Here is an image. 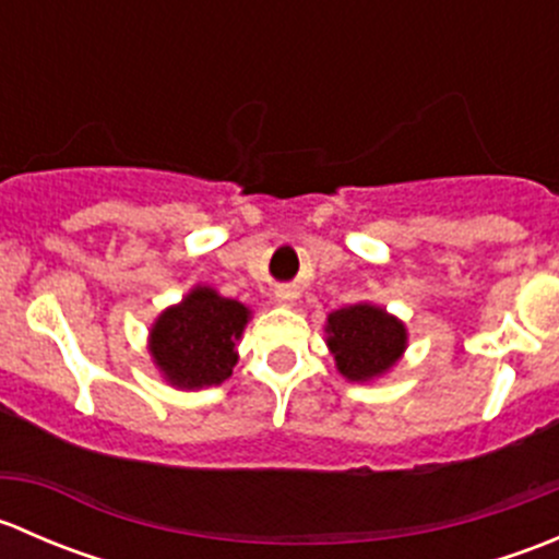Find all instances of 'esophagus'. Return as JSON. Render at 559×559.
I'll list each match as a JSON object with an SVG mask.
<instances>
[{
  "mask_svg": "<svg viewBox=\"0 0 559 559\" xmlns=\"http://www.w3.org/2000/svg\"><path fill=\"white\" fill-rule=\"evenodd\" d=\"M295 292L289 289V286H278L275 289V302H281V306H289V302H295Z\"/></svg>",
  "mask_w": 559,
  "mask_h": 559,
  "instance_id": "obj_1",
  "label": "esophagus"
}]
</instances>
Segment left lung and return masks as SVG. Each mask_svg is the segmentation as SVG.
<instances>
[{
    "label": "left lung",
    "mask_w": 559,
    "mask_h": 559,
    "mask_svg": "<svg viewBox=\"0 0 559 559\" xmlns=\"http://www.w3.org/2000/svg\"><path fill=\"white\" fill-rule=\"evenodd\" d=\"M326 343L337 370L352 381H368L397 362L405 348V326L376 306H348L326 319Z\"/></svg>",
    "instance_id": "left-lung-1"
}]
</instances>
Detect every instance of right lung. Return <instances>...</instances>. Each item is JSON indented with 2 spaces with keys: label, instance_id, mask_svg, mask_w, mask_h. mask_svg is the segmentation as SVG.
<instances>
[{
  "label": "right lung",
  "instance_id": "add662e5",
  "mask_svg": "<svg viewBox=\"0 0 559 559\" xmlns=\"http://www.w3.org/2000/svg\"><path fill=\"white\" fill-rule=\"evenodd\" d=\"M248 321V308L213 289L191 292L167 308L151 330V354L175 386H213L233 376L235 341Z\"/></svg>",
  "mask_w": 559,
  "mask_h": 559
}]
</instances>
